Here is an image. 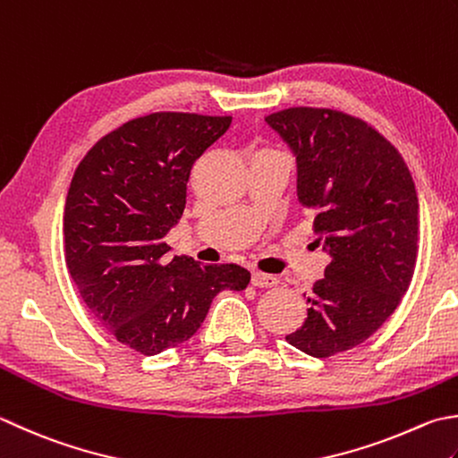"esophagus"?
<instances>
[{
	"instance_id": "esophagus-1",
	"label": "esophagus",
	"mask_w": 458,
	"mask_h": 458,
	"mask_svg": "<svg viewBox=\"0 0 458 458\" xmlns=\"http://www.w3.org/2000/svg\"><path fill=\"white\" fill-rule=\"evenodd\" d=\"M277 277L270 274H262V272H254L252 274V285L254 288H276L277 285Z\"/></svg>"
}]
</instances>
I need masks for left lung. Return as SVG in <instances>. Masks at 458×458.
<instances>
[{"label": "left lung", "mask_w": 458, "mask_h": 458, "mask_svg": "<svg viewBox=\"0 0 458 458\" xmlns=\"http://www.w3.org/2000/svg\"><path fill=\"white\" fill-rule=\"evenodd\" d=\"M298 160V199L331 259L285 342L319 357L363 344L397 310L419 252V199L399 150L363 119L290 106L266 116Z\"/></svg>", "instance_id": "left-lung-1"}]
</instances>
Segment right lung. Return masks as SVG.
I'll return each mask as SVG.
<instances>
[{"label": "right lung", "mask_w": 458, "mask_h": 458, "mask_svg": "<svg viewBox=\"0 0 458 458\" xmlns=\"http://www.w3.org/2000/svg\"><path fill=\"white\" fill-rule=\"evenodd\" d=\"M232 116L150 113L105 134L71 181L63 234L71 280L106 331L142 355L191 339L222 290H246L236 264L168 258L186 184Z\"/></svg>", "instance_id": "right-lung-1"}]
</instances>
